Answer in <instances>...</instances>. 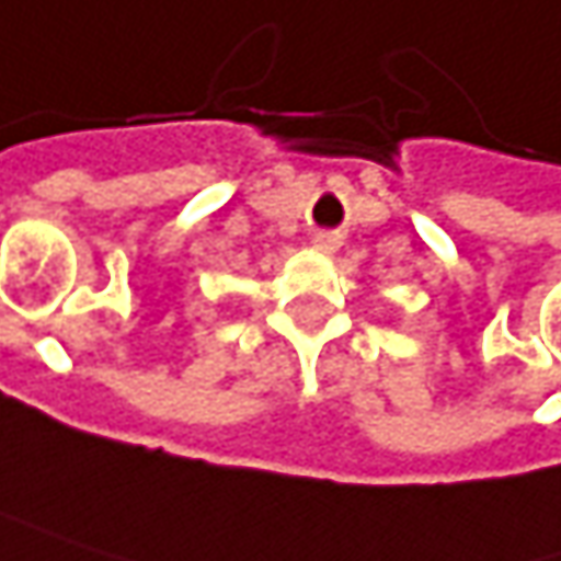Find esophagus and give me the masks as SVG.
I'll return each mask as SVG.
<instances>
[{"instance_id": "1", "label": "esophagus", "mask_w": 561, "mask_h": 561, "mask_svg": "<svg viewBox=\"0 0 561 561\" xmlns=\"http://www.w3.org/2000/svg\"><path fill=\"white\" fill-rule=\"evenodd\" d=\"M339 245H341V239L335 236V232H316V236H312V249H316V252H322V255H335V252H339Z\"/></svg>"}]
</instances>
